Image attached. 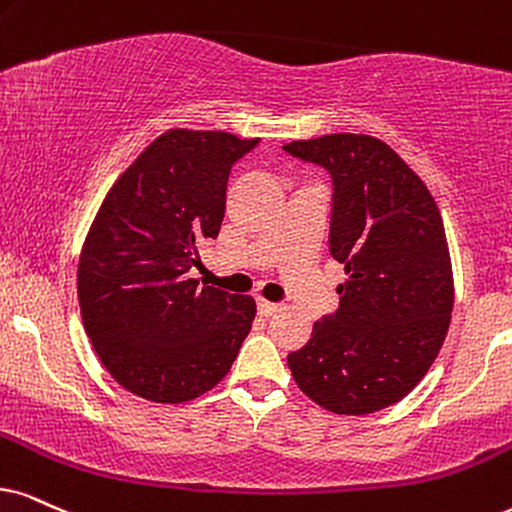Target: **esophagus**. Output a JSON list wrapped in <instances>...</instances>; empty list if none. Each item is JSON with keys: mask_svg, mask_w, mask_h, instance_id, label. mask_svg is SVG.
I'll use <instances>...</instances> for the list:
<instances>
[{"mask_svg": "<svg viewBox=\"0 0 512 512\" xmlns=\"http://www.w3.org/2000/svg\"><path fill=\"white\" fill-rule=\"evenodd\" d=\"M276 312H278V304L267 302V300H257V314L264 316V319H269V316H274Z\"/></svg>", "mask_w": 512, "mask_h": 512, "instance_id": "esophagus-1", "label": "esophagus"}]
</instances>
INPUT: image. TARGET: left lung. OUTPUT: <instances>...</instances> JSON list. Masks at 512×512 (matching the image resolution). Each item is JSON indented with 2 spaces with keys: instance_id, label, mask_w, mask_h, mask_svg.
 <instances>
[{
  "instance_id": "1",
  "label": "left lung",
  "mask_w": 512,
  "mask_h": 512,
  "mask_svg": "<svg viewBox=\"0 0 512 512\" xmlns=\"http://www.w3.org/2000/svg\"><path fill=\"white\" fill-rule=\"evenodd\" d=\"M333 179L331 255L345 264L340 307L288 354L295 383L333 413L397 404L437 359L454 309V274L439 208L385 141L326 134L283 146Z\"/></svg>"
}]
</instances>
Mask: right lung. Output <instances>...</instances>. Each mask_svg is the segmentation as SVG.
Returning a JSON list of instances; mask_svg holds the SVG:
<instances>
[{
	"label": "right lung",
	"mask_w": 512,
	"mask_h": 512,
	"mask_svg": "<svg viewBox=\"0 0 512 512\" xmlns=\"http://www.w3.org/2000/svg\"><path fill=\"white\" fill-rule=\"evenodd\" d=\"M257 146L229 132L167 129L103 198L77 264L96 357L127 392L184 404L229 373L255 300L189 278L217 238L231 165Z\"/></svg>",
	"instance_id": "right-lung-1"
}]
</instances>
